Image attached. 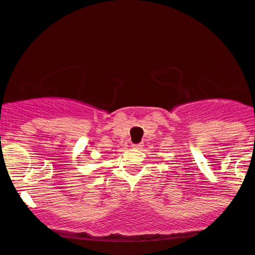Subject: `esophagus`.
Wrapping results in <instances>:
<instances>
[{
	"label": "esophagus",
	"mask_w": 255,
	"mask_h": 255,
	"mask_svg": "<svg viewBox=\"0 0 255 255\" xmlns=\"http://www.w3.org/2000/svg\"><path fill=\"white\" fill-rule=\"evenodd\" d=\"M132 146H133V149H141V147L144 146V145H142L141 142H140V144H133Z\"/></svg>",
	"instance_id": "34e87169"
}]
</instances>
